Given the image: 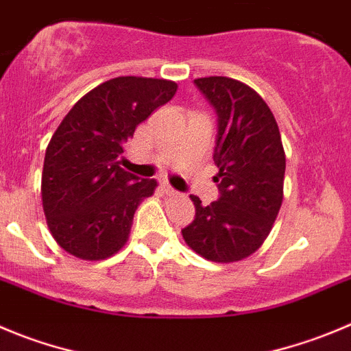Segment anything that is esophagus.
Here are the masks:
<instances>
[{"label":"esophagus","instance_id":"34e87169","mask_svg":"<svg viewBox=\"0 0 351 351\" xmlns=\"http://www.w3.org/2000/svg\"><path fill=\"white\" fill-rule=\"evenodd\" d=\"M160 185H162V189H165L166 194H176V191H175V189H173L171 185H169L168 182H162V183H160Z\"/></svg>","mask_w":351,"mask_h":351}]
</instances>
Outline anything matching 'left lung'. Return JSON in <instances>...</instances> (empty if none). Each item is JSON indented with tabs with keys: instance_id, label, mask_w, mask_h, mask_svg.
Returning <instances> with one entry per match:
<instances>
[{
	"instance_id": "left-lung-1",
	"label": "left lung",
	"mask_w": 351,
	"mask_h": 351,
	"mask_svg": "<svg viewBox=\"0 0 351 351\" xmlns=\"http://www.w3.org/2000/svg\"><path fill=\"white\" fill-rule=\"evenodd\" d=\"M218 116L213 159L220 197L202 206L191 195L195 218L182 230L189 247L216 263L247 258L263 244L284 197L280 131L263 98L237 80H194Z\"/></svg>"
}]
</instances>
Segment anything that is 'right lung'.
I'll list each match as a JSON object with an SVG mask.
<instances>
[{
    "instance_id": "1",
    "label": "right lung",
    "mask_w": 351,
    "mask_h": 351,
    "mask_svg": "<svg viewBox=\"0 0 351 351\" xmlns=\"http://www.w3.org/2000/svg\"><path fill=\"white\" fill-rule=\"evenodd\" d=\"M176 83L123 76L84 95L57 128L45 154L43 209L62 250L104 260L123 247L133 215L157 182L121 168L135 128L176 93Z\"/></svg>"
}]
</instances>
